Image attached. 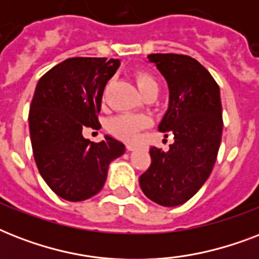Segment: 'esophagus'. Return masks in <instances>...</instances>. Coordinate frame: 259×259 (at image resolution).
<instances>
[{
    "label": "esophagus",
    "mask_w": 259,
    "mask_h": 259,
    "mask_svg": "<svg viewBox=\"0 0 259 259\" xmlns=\"http://www.w3.org/2000/svg\"><path fill=\"white\" fill-rule=\"evenodd\" d=\"M126 148H127V150H129V152H133V150L136 149V146H134L133 144H127V145H126Z\"/></svg>",
    "instance_id": "obj_1"
}]
</instances>
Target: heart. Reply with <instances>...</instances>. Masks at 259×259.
Masks as SVG:
<instances>
[{
    "mask_svg": "<svg viewBox=\"0 0 259 259\" xmlns=\"http://www.w3.org/2000/svg\"><path fill=\"white\" fill-rule=\"evenodd\" d=\"M136 84H137L141 94L145 93L146 90L157 89L156 79L148 72H137L136 74ZM146 123H148V119L142 115L121 114V115L111 118L107 123V127L115 137L125 140V141H133L137 137L138 132L144 129Z\"/></svg>",
    "mask_w": 259,
    "mask_h": 259,
    "instance_id": "obj_1",
    "label": "heart"
}]
</instances>
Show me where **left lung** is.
I'll return each instance as SVG.
<instances>
[{"instance_id": "obj_1", "label": "left lung", "mask_w": 259, "mask_h": 259, "mask_svg": "<svg viewBox=\"0 0 259 259\" xmlns=\"http://www.w3.org/2000/svg\"><path fill=\"white\" fill-rule=\"evenodd\" d=\"M169 89V102L158 130L173 144L164 152L152 146V164L140 176L144 195L164 207L188 201L211 175L221 146V91L208 71L195 59L176 54H153Z\"/></svg>"}]
</instances>
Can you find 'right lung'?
<instances>
[{
  "mask_svg": "<svg viewBox=\"0 0 259 259\" xmlns=\"http://www.w3.org/2000/svg\"><path fill=\"white\" fill-rule=\"evenodd\" d=\"M118 59L71 58L51 68L34 90L29 132L36 165L48 187L68 201H82L105 185L110 162L125 153L111 136L101 142L83 137L99 129L98 113Z\"/></svg>",
  "mask_w": 259,
  "mask_h": 259,
  "instance_id": "1",
  "label": "right lung"
}]
</instances>
